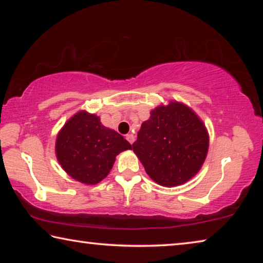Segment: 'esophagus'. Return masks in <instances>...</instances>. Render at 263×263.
I'll return each instance as SVG.
<instances>
[{
	"instance_id": "esophagus-1",
	"label": "esophagus",
	"mask_w": 263,
	"mask_h": 263,
	"mask_svg": "<svg viewBox=\"0 0 263 263\" xmlns=\"http://www.w3.org/2000/svg\"><path fill=\"white\" fill-rule=\"evenodd\" d=\"M126 139L132 145L133 141H135V136H133V135H126Z\"/></svg>"
}]
</instances>
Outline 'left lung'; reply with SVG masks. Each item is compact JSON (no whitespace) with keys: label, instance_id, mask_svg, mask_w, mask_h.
I'll return each mask as SVG.
<instances>
[{"label":"left lung","instance_id":"1","mask_svg":"<svg viewBox=\"0 0 263 263\" xmlns=\"http://www.w3.org/2000/svg\"><path fill=\"white\" fill-rule=\"evenodd\" d=\"M132 148L151 179L160 185L175 186L185 183L201 169L208 154L209 135L189 106L172 101L151 111Z\"/></svg>","mask_w":263,"mask_h":263}]
</instances>
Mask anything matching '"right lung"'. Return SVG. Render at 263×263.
Returning a JSON list of instances; mask_svg holds the SVG:
<instances>
[{
	"mask_svg": "<svg viewBox=\"0 0 263 263\" xmlns=\"http://www.w3.org/2000/svg\"><path fill=\"white\" fill-rule=\"evenodd\" d=\"M132 146L118 132L102 125L100 117L79 111L58 133L57 159L67 174L84 184L106 177L116 155Z\"/></svg>",
	"mask_w": 263,
	"mask_h": 263,
	"instance_id": "right-lung-1",
	"label": "right lung"
}]
</instances>
